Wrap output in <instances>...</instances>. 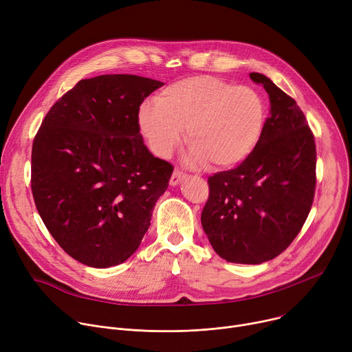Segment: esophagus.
<instances>
[{
    "mask_svg": "<svg viewBox=\"0 0 352 352\" xmlns=\"http://www.w3.org/2000/svg\"><path fill=\"white\" fill-rule=\"evenodd\" d=\"M184 178H186V174L185 173H182L181 170H174V173H173V175H171V179H170V184L171 185H178Z\"/></svg>",
    "mask_w": 352,
    "mask_h": 352,
    "instance_id": "obj_1",
    "label": "esophagus"
}]
</instances>
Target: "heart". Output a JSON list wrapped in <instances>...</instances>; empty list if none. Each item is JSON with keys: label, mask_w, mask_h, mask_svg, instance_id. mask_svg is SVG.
<instances>
[{"label": "heart", "mask_w": 352, "mask_h": 352, "mask_svg": "<svg viewBox=\"0 0 352 352\" xmlns=\"http://www.w3.org/2000/svg\"><path fill=\"white\" fill-rule=\"evenodd\" d=\"M265 123V102L258 91L213 76L179 80L157 95L155 105L138 112L140 133L158 157H168L181 143L189 160L212 168L233 167L258 144Z\"/></svg>", "instance_id": "heart-1"}]
</instances>
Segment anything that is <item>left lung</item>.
<instances>
[{
    "label": "left lung",
    "mask_w": 352,
    "mask_h": 352,
    "mask_svg": "<svg viewBox=\"0 0 352 352\" xmlns=\"http://www.w3.org/2000/svg\"><path fill=\"white\" fill-rule=\"evenodd\" d=\"M270 95L258 144L244 162L208 178L202 228L219 257L261 264L283 252L302 230L316 189V143L296 101L268 77L250 73Z\"/></svg>",
    "instance_id": "left-lung-1"
}]
</instances>
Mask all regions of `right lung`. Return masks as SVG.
<instances>
[{
	"label": "right lung",
	"instance_id": "add662e5",
	"mask_svg": "<svg viewBox=\"0 0 352 352\" xmlns=\"http://www.w3.org/2000/svg\"><path fill=\"white\" fill-rule=\"evenodd\" d=\"M162 81L81 80L46 113L32 146L30 186L49 233L72 258L122 264L139 248L174 167L143 143L138 112Z\"/></svg>",
	"mask_w": 352,
	"mask_h": 352
}]
</instances>
